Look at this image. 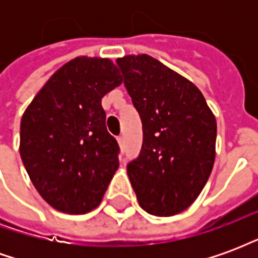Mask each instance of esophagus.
<instances>
[{
    "mask_svg": "<svg viewBox=\"0 0 258 258\" xmlns=\"http://www.w3.org/2000/svg\"><path fill=\"white\" fill-rule=\"evenodd\" d=\"M117 142L118 145H120V148H124V137H118Z\"/></svg>",
    "mask_w": 258,
    "mask_h": 258,
    "instance_id": "1",
    "label": "esophagus"
}]
</instances>
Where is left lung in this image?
Masks as SVG:
<instances>
[{
  "label": "left lung",
  "mask_w": 258,
  "mask_h": 258,
  "mask_svg": "<svg viewBox=\"0 0 258 258\" xmlns=\"http://www.w3.org/2000/svg\"><path fill=\"white\" fill-rule=\"evenodd\" d=\"M116 62L142 121V148L127 164L138 203L153 216L178 214L210 177L216 117L199 88L157 59L142 53Z\"/></svg>",
  "instance_id": "8db88e82"
}]
</instances>
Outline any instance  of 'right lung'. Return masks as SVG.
<instances>
[{
    "instance_id": "obj_1",
    "label": "right lung",
    "mask_w": 258,
    "mask_h": 258,
    "mask_svg": "<svg viewBox=\"0 0 258 258\" xmlns=\"http://www.w3.org/2000/svg\"><path fill=\"white\" fill-rule=\"evenodd\" d=\"M121 84L110 59L79 56L48 80L20 121V157L42 199L68 214L101 203L118 168L101 101Z\"/></svg>"
}]
</instances>
